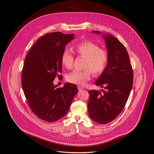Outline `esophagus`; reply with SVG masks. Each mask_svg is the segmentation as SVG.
<instances>
[{
    "instance_id": "esophagus-1",
    "label": "esophagus",
    "mask_w": 154,
    "mask_h": 154,
    "mask_svg": "<svg viewBox=\"0 0 154 154\" xmlns=\"http://www.w3.org/2000/svg\"><path fill=\"white\" fill-rule=\"evenodd\" d=\"M84 87H81V86H78V90L80 91V90H82V89H84Z\"/></svg>"
}]
</instances>
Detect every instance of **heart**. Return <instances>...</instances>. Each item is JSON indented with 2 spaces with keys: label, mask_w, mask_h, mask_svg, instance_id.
Wrapping results in <instances>:
<instances>
[{
  "label": "heart",
  "mask_w": 154,
  "mask_h": 154,
  "mask_svg": "<svg viewBox=\"0 0 154 154\" xmlns=\"http://www.w3.org/2000/svg\"><path fill=\"white\" fill-rule=\"evenodd\" d=\"M72 49L79 56L85 57L84 67L86 69L75 70L68 74L67 80L69 82L85 85L91 78V72L94 75H98L105 70L109 59L108 53L105 49L100 48L98 45L90 41H83L74 45ZM61 63L64 67L70 69L73 66L74 56L65 50L61 56Z\"/></svg>",
  "instance_id": "1"
}]
</instances>
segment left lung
Segmentation results:
<instances>
[{
  "mask_svg": "<svg viewBox=\"0 0 154 154\" xmlns=\"http://www.w3.org/2000/svg\"><path fill=\"white\" fill-rule=\"evenodd\" d=\"M105 42L109 59L105 70L95 81V85L104 88L101 91H88V111L90 118L105 125L114 120L123 109L133 85V72L126 48L109 33L99 31Z\"/></svg>",
  "mask_w": 154,
  "mask_h": 154,
  "instance_id": "8db88e82",
  "label": "left lung"
}]
</instances>
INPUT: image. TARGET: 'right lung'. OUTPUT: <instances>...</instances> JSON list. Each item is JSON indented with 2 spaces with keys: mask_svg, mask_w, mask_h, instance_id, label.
I'll return each instance as SVG.
<instances>
[{
  "mask_svg": "<svg viewBox=\"0 0 154 154\" xmlns=\"http://www.w3.org/2000/svg\"><path fill=\"white\" fill-rule=\"evenodd\" d=\"M74 34L48 33L39 38L25 59L22 85L28 104L39 118L52 122L64 116L78 89L66 82L57 88L53 81L62 72L61 56Z\"/></svg>",
  "mask_w": 154,
  "mask_h": 154,
  "instance_id": "add662e5",
  "label": "right lung"
}]
</instances>
